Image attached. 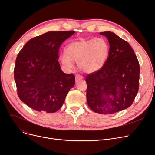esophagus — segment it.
<instances>
[{"label":"esophagus","mask_w":155,"mask_h":155,"mask_svg":"<svg viewBox=\"0 0 155 155\" xmlns=\"http://www.w3.org/2000/svg\"><path fill=\"white\" fill-rule=\"evenodd\" d=\"M83 79H84V77L80 75H77L75 76V80H76L77 82H78V81H79V80H82Z\"/></svg>","instance_id":"obj_1"}]
</instances>
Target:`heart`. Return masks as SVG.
<instances>
[{
  "label": "heart",
  "mask_w": 155,
  "mask_h": 155,
  "mask_svg": "<svg viewBox=\"0 0 155 155\" xmlns=\"http://www.w3.org/2000/svg\"><path fill=\"white\" fill-rule=\"evenodd\" d=\"M108 54L109 46L104 39L80 38L68 45L60 60L69 69L73 68L74 61L84 72L92 73L103 67Z\"/></svg>",
  "instance_id": "obj_1"
}]
</instances>
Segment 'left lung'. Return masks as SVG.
<instances>
[{
	"instance_id": "left-lung-1",
	"label": "left lung",
	"mask_w": 155,
	"mask_h": 155,
	"mask_svg": "<svg viewBox=\"0 0 155 155\" xmlns=\"http://www.w3.org/2000/svg\"><path fill=\"white\" fill-rule=\"evenodd\" d=\"M109 41L103 67L88 74L87 101L94 112L111 114L130 107L139 89L140 64L130 45L110 31L100 32Z\"/></svg>"
}]
</instances>
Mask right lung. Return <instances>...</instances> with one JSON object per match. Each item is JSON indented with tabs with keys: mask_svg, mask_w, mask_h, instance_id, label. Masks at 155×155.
I'll use <instances>...</instances> for the list:
<instances>
[{
	"mask_svg": "<svg viewBox=\"0 0 155 155\" xmlns=\"http://www.w3.org/2000/svg\"><path fill=\"white\" fill-rule=\"evenodd\" d=\"M75 31H50L31 39L15 60L14 80L19 99L30 108L53 113L59 110L75 78L60 68L59 48Z\"/></svg>",
	"mask_w": 155,
	"mask_h": 155,
	"instance_id": "obj_1",
	"label": "right lung"
}]
</instances>
